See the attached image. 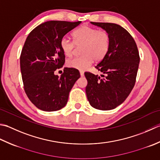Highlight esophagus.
I'll return each mask as SVG.
<instances>
[{"instance_id": "obj_1", "label": "esophagus", "mask_w": 160, "mask_h": 160, "mask_svg": "<svg viewBox=\"0 0 160 160\" xmlns=\"http://www.w3.org/2000/svg\"><path fill=\"white\" fill-rule=\"evenodd\" d=\"M80 73L81 76H84V72L82 71H80Z\"/></svg>"}]
</instances>
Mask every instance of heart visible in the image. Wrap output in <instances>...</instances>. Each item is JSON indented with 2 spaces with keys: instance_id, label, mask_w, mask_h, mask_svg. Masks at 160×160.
<instances>
[{
  "instance_id": "b5f03b06",
  "label": "heart",
  "mask_w": 160,
  "mask_h": 160,
  "mask_svg": "<svg viewBox=\"0 0 160 160\" xmlns=\"http://www.w3.org/2000/svg\"><path fill=\"white\" fill-rule=\"evenodd\" d=\"M73 41L64 36L60 41V48L64 55L69 57L76 46L81 47L79 57L69 59L67 62L68 67L83 71L92 63L93 59L99 62L104 58L110 47L111 37L105 30H98L89 26H82L73 33Z\"/></svg>"
}]
</instances>
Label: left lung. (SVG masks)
<instances>
[{
    "label": "left lung",
    "instance_id": "8db88e82",
    "mask_svg": "<svg viewBox=\"0 0 160 160\" xmlns=\"http://www.w3.org/2000/svg\"><path fill=\"white\" fill-rule=\"evenodd\" d=\"M91 23L109 34L110 47L96 68L101 76L85 72L86 93L90 105L100 110H110L124 102L132 90L139 64L138 48L128 31L116 23Z\"/></svg>",
    "mask_w": 160,
    "mask_h": 160
}]
</instances>
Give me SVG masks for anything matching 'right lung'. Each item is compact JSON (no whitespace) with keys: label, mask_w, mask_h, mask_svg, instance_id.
Instances as JSON below:
<instances>
[{"label":"right lung","mask_w":160,"mask_h":160,"mask_svg":"<svg viewBox=\"0 0 160 160\" xmlns=\"http://www.w3.org/2000/svg\"><path fill=\"white\" fill-rule=\"evenodd\" d=\"M80 23L45 22L31 31L25 42L20 57L24 90L41 110L53 112L63 108L71 89L80 77L79 71L71 68H64L60 78L54 74L65 62L61 39Z\"/></svg>","instance_id":"1"}]
</instances>
